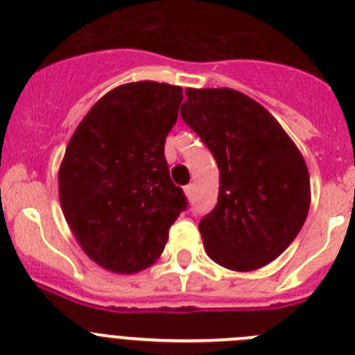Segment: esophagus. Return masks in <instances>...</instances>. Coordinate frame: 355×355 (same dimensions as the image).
I'll return each mask as SVG.
<instances>
[{
  "instance_id": "obj_1",
  "label": "esophagus",
  "mask_w": 355,
  "mask_h": 355,
  "mask_svg": "<svg viewBox=\"0 0 355 355\" xmlns=\"http://www.w3.org/2000/svg\"><path fill=\"white\" fill-rule=\"evenodd\" d=\"M193 192H196V187H193V184H187V187H184V193H187L188 199H192Z\"/></svg>"
}]
</instances>
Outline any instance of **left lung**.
<instances>
[{
	"mask_svg": "<svg viewBox=\"0 0 355 355\" xmlns=\"http://www.w3.org/2000/svg\"><path fill=\"white\" fill-rule=\"evenodd\" d=\"M181 117L211 150L218 202L200 218L209 258L250 272L288 249L306 222L311 188L300 150L259 103L233 89H187Z\"/></svg>",
	"mask_w": 355,
	"mask_h": 355,
	"instance_id": "left-lung-1",
	"label": "left lung"
}]
</instances>
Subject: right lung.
Wrapping results in <instances>:
<instances>
[{
	"instance_id": "obj_1",
	"label": "right lung",
	"mask_w": 355,
	"mask_h": 355,
	"mask_svg": "<svg viewBox=\"0 0 355 355\" xmlns=\"http://www.w3.org/2000/svg\"><path fill=\"white\" fill-rule=\"evenodd\" d=\"M183 89L137 81L110 90L69 140L58 172L65 220L92 261L135 274L162 256L188 206L165 159Z\"/></svg>"
}]
</instances>
